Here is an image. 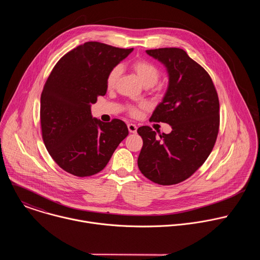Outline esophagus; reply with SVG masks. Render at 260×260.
<instances>
[{
  "instance_id": "esophagus-1",
  "label": "esophagus",
  "mask_w": 260,
  "mask_h": 260,
  "mask_svg": "<svg viewBox=\"0 0 260 260\" xmlns=\"http://www.w3.org/2000/svg\"><path fill=\"white\" fill-rule=\"evenodd\" d=\"M127 128H128L129 133H133V134L137 133V129H138L137 125L134 124V123H128V124H127Z\"/></svg>"
}]
</instances>
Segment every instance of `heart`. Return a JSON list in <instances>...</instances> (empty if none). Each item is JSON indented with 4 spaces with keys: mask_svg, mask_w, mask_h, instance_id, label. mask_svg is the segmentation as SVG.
I'll list each match as a JSON object with an SVG mask.
<instances>
[{
    "mask_svg": "<svg viewBox=\"0 0 260 260\" xmlns=\"http://www.w3.org/2000/svg\"><path fill=\"white\" fill-rule=\"evenodd\" d=\"M131 68L136 72V74L139 76L141 81L147 87L155 85L159 79L160 73H159L158 68L149 60L136 59V60L132 61ZM120 74H121V68L119 66H115L110 70V72L108 73V76H107V86L109 88H113L116 85ZM143 107H144L143 105H139V106L128 105L126 107V109L132 116H138L140 113V110Z\"/></svg>",
    "mask_w": 260,
    "mask_h": 260,
    "instance_id": "b5f03b06",
    "label": "heart"
}]
</instances>
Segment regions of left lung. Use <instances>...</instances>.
Segmentation results:
<instances>
[{"instance_id":"1","label":"left lung","mask_w":260,"mask_h":260,"mask_svg":"<svg viewBox=\"0 0 260 260\" xmlns=\"http://www.w3.org/2000/svg\"><path fill=\"white\" fill-rule=\"evenodd\" d=\"M162 62L169 87L150 121L171 125L170 134L141 126L143 139L138 167L154 183L183 182L203 166L213 150L219 132V99L208 72L180 48L146 50Z\"/></svg>"}]
</instances>
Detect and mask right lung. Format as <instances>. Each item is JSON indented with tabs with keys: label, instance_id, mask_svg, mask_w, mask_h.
I'll use <instances>...</instances> for the list:
<instances>
[{
	"label": "right lung",
	"instance_id": "obj_1",
	"mask_svg": "<svg viewBox=\"0 0 260 260\" xmlns=\"http://www.w3.org/2000/svg\"><path fill=\"white\" fill-rule=\"evenodd\" d=\"M132 51L86 42L52 69L41 94L40 121L46 149L63 171L77 177L100 173L128 135L120 119L92 118L90 105L106 94L110 70Z\"/></svg>",
	"mask_w": 260,
	"mask_h": 260
}]
</instances>
